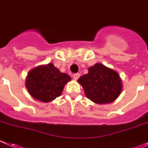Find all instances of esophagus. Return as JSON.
<instances>
[{
  "mask_svg": "<svg viewBox=\"0 0 148 148\" xmlns=\"http://www.w3.org/2000/svg\"><path fill=\"white\" fill-rule=\"evenodd\" d=\"M79 77H80V74H79V73H75V74L73 75V78H74L75 80H77Z\"/></svg>",
  "mask_w": 148,
  "mask_h": 148,
  "instance_id": "esophagus-1",
  "label": "esophagus"
}]
</instances>
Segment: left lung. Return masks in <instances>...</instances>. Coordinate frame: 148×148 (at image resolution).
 Instances as JSON below:
<instances>
[{"mask_svg":"<svg viewBox=\"0 0 148 148\" xmlns=\"http://www.w3.org/2000/svg\"><path fill=\"white\" fill-rule=\"evenodd\" d=\"M78 82L82 86L87 99L99 104L114 101L123 87L119 74L100 63L90 66L88 73L81 76Z\"/></svg>","mask_w":148,"mask_h":148,"instance_id":"1","label":"left lung"}]
</instances>
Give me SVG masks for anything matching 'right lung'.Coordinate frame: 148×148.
Wrapping results in <instances>:
<instances>
[{
	"label": "right lung",
	"mask_w": 148,
	"mask_h": 148,
	"mask_svg": "<svg viewBox=\"0 0 148 148\" xmlns=\"http://www.w3.org/2000/svg\"><path fill=\"white\" fill-rule=\"evenodd\" d=\"M71 80L66 73H61L52 63L33 68L27 74L25 85L33 99L49 102L60 96L65 84Z\"/></svg>",
	"instance_id": "obj_1"
}]
</instances>
